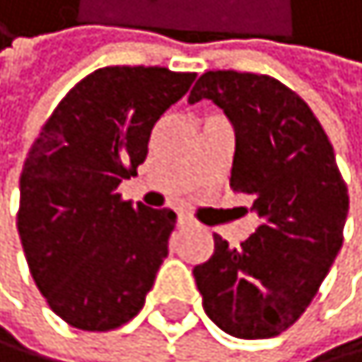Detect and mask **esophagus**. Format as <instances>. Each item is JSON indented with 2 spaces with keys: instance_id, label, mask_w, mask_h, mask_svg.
Masks as SVG:
<instances>
[{
  "instance_id": "34e87169",
  "label": "esophagus",
  "mask_w": 362,
  "mask_h": 362,
  "mask_svg": "<svg viewBox=\"0 0 362 362\" xmlns=\"http://www.w3.org/2000/svg\"><path fill=\"white\" fill-rule=\"evenodd\" d=\"M189 225H191V218L185 216V214H180L177 216V227H189Z\"/></svg>"
}]
</instances>
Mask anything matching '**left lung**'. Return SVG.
Wrapping results in <instances>:
<instances>
[{
    "instance_id": "8db88e82",
    "label": "left lung",
    "mask_w": 362,
    "mask_h": 362,
    "mask_svg": "<svg viewBox=\"0 0 362 362\" xmlns=\"http://www.w3.org/2000/svg\"><path fill=\"white\" fill-rule=\"evenodd\" d=\"M200 100L233 124L229 182L254 198L262 218L240 249L214 235V256L193 269L202 307L235 338H272L303 316L343 247L347 185L320 122L283 82L209 71L189 95Z\"/></svg>"
}]
</instances>
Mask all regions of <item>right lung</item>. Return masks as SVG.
Masks as SVG:
<instances>
[{
	"instance_id": "add662e5",
	"label": "right lung",
	"mask_w": 362,
	"mask_h": 362,
	"mask_svg": "<svg viewBox=\"0 0 362 362\" xmlns=\"http://www.w3.org/2000/svg\"><path fill=\"white\" fill-rule=\"evenodd\" d=\"M196 73L106 66L64 98L19 177L17 231L35 285L71 327L108 332L144 307L175 227L171 209L115 193L146 160L160 115Z\"/></svg>"
}]
</instances>
